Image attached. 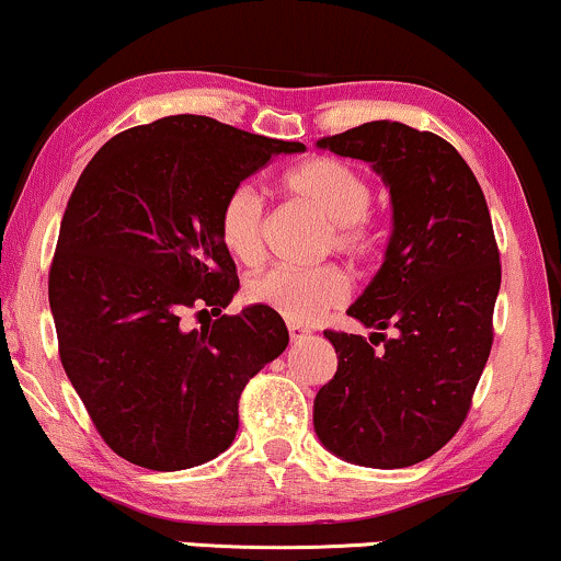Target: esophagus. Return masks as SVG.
Masks as SVG:
<instances>
[{
	"instance_id": "34e87169",
	"label": "esophagus",
	"mask_w": 561,
	"mask_h": 561,
	"mask_svg": "<svg viewBox=\"0 0 561 561\" xmlns=\"http://www.w3.org/2000/svg\"><path fill=\"white\" fill-rule=\"evenodd\" d=\"M288 334H290V342H304L306 336L311 334V329H306L301 324H288Z\"/></svg>"
}]
</instances>
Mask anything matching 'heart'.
I'll use <instances>...</instances> for the list:
<instances>
[{
    "label": "heart",
    "mask_w": 561,
    "mask_h": 561,
    "mask_svg": "<svg viewBox=\"0 0 561 561\" xmlns=\"http://www.w3.org/2000/svg\"><path fill=\"white\" fill-rule=\"evenodd\" d=\"M283 188L332 221V244L340 252L370 257L380 250L382 232L367 211L373 188L357 168L336 158H311L283 175ZM219 237L234 260L260 263L265 252V206L255 188L229 191L219 211ZM350 288V275L340 265H275L248 283V298L294 324H311L347 301Z\"/></svg>",
    "instance_id": "1"
}]
</instances>
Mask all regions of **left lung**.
<instances>
[{
    "label": "left lung",
    "mask_w": 561,
    "mask_h": 561,
    "mask_svg": "<svg viewBox=\"0 0 561 561\" xmlns=\"http://www.w3.org/2000/svg\"><path fill=\"white\" fill-rule=\"evenodd\" d=\"M319 148L373 163L390 188L393 234L347 311L375 329L370 340L324 332L336 373L313 401V428L347 462H424L465 424L493 347L501 252L485 196L444 137L401 122H367Z\"/></svg>",
    "instance_id": "left-lung-1"
}]
</instances>
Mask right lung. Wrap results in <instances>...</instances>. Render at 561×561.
Instances as JSON below:
<instances>
[{"label": "right lung", "instance_id": "1", "mask_svg": "<svg viewBox=\"0 0 561 561\" xmlns=\"http://www.w3.org/2000/svg\"><path fill=\"white\" fill-rule=\"evenodd\" d=\"M301 142L173 114L114 135L68 198L48 298L64 370L112 451L148 470L209 462L232 444L240 396L280 355L273 309H221L240 288L219 237L229 191ZM219 320L186 333L182 313Z\"/></svg>", "mask_w": 561, "mask_h": 561}]
</instances>
